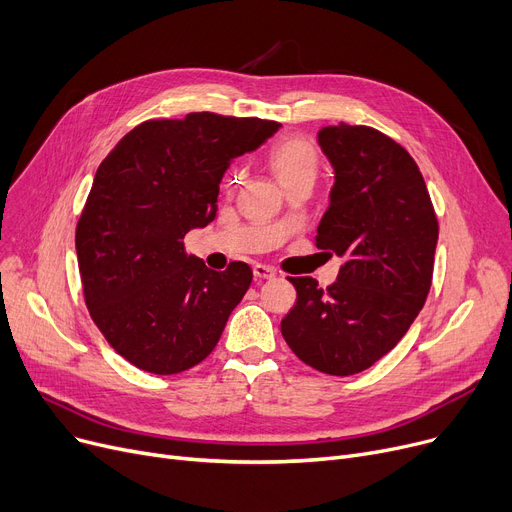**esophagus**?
Returning <instances> with one entry per match:
<instances>
[{
  "label": "esophagus",
  "instance_id": "34e87169",
  "mask_svg": "<svg viewBox=\"0 0 512 512\" xmlns=\"http://www.w3.org/2000/svg\"><path fill=\"white\" fill-rule=\"evenodd\" d=\"M253 274H255V278H259V280H272V278L276 276V270H274V267H270V265L257 263V265H253Z\"/></svg>",
  "mask_w": 512,
  "mask_h": 512
}]
</instances>
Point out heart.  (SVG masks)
I'll return each instance as SVG.
<instances>
[{"mask_svg":"<svg viewBox=\"0 0 512 512\" xmlns=\"http://www.w3.org/2000/svg\"><path fill=\"white\" fill-rule=\"evenodd\" d=\"M267 164L286 188L297 180H313L319 168L315 145L303 137H282L267 153Z\"/></svg>","mask_w":512,"mask_h":512,"instance_id":"heart-1","label":"heart"}]
</instances>
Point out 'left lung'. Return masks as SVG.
I'll return each instance as SVG.
<instances>
[{
  "instance_id": "obj_1",
  "label": "left lung",
  "mask_w": 512,
  "mask_h": 512,
  "mask_svg": "<svg viewBox=\"0 0 512 512\" xmlns=\"http://www.w3.org/2000/svg\"><path fill=\"white\" fill-rule=\"evenodd\" d=\"M319 145L334 186L315 245L344 265L326 290L288 278L297 303L280 328L309 367L353 375L390 353L425 305L438 218L415 159L384 132L340 122L319 130Z\"/></svg>"
}]
</instances>
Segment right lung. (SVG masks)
I'll use <instances>...</instances> for the list:
<instances>
[{"label":"right lung","instance_id":"add662e5","mask_svg":"<svg viewBox=\"0 0 512 512\" xmlns=\"http://www.w3.org/2000/svg\"><path fill=\"white\" fill-rule=\"evenodd\" d=\"M278 126L213 112L147 120L101 161L76 224L78 270L95 326L134 367L180 373L218 344L253 272L209 270L184 236L215 218L230 161Z\"/></svg>","mask_w":512,"mask_h":512}]
</instances>
